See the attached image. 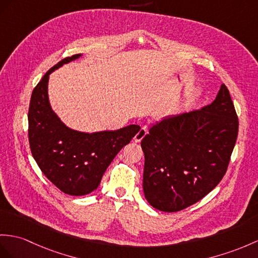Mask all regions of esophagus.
Instances as JSON below:
<instances>
[{"label":"esophagus","mask_w":258,"mask_h":258,"mask_svg":"<svg viewBox=\"0 0 258 258\" xmlns=\"http://www.w3.org/2000/svg\"><path fill=\"white\" fill-rule=\"evenodd\" d=\"M147 135V128H141L139 131H138V134L135 136V141L136 142H140L144 137Z\"/></svg>","instance_id":"esophagus-1"}]
</instances>
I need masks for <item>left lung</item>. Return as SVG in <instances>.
I'll use <instances>...</instances> for the list:
<instances>
[{"instance_id": "1", "label": "left lung", "mask_w": 258, "mask_h": 258, "mask_svg": "<svg viewBox=\"0 0 258 258\" xmlns=\"http://www.w3.org/2000/svg\"><path fill=\"white\" fill-rule=\"evenodd\" d=\"M238 134L230 92L200 110L156 122L141 141L143 191L155 209L180 211L202 200L227 173Z\"/></svg>"}]
</instances>
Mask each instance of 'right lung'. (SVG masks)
<instances>
[{
	"label": "right lung",
	"mask_w": 258,
	"mask_h": 258,
	"mask_svg": "<svg viewBox=\"0 0 258 258\" xmlns=\"http://www.w3.org/2000/svg\"><path fill=\"white\" fill-rule=\"evenodd\" d=\"M80 55L67 56L49 69L33 90L28 108L31 154L45 176L71 196H83L96 189L117 153L140 130L139 125L130 124L89 135L69 129L55 116L48 100L49 74Z\"/></svg>",
	"instance_id": "right-lung-1"
}]
</instances>
